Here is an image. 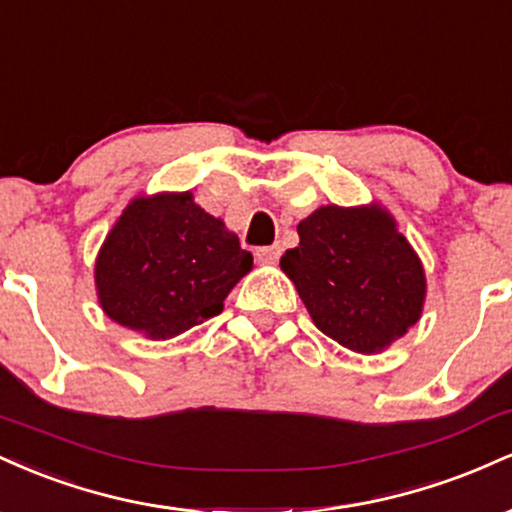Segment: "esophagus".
<instances>
[{
    "label": "esophagus",
    "mask_w": 512,
    "mask_h": 512,
    "mask_svg": "<svg viewBox=\"0 0 512 512\" xmlns=\"http://www.w3.org/2000/svg\"><path fill=\"white\" fill-rule=\"evenodd\" d=\"M281 257V245H269V248L257 250V260L262 264H276Z\"/></svg>",
    "instance_id": "1"
}]
</instances>
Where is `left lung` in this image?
Segmentation results:
<instances>
[{
    "label": "left lung",
    "mask_w": 512,
    "mask_h": 512,
    "mask_svg": "<svg viewBox=\"0 0 512 512\" xmlns=\"http://www.w3.org/2000/svg\"><path fill=\"white\" fill-rule=\"evenodd\" d=\"M298 248L281 269L315 327L356 354H380L421 320L426 272L378 202L315 209L298 223Z\"/></svg>",
    "instance_id": "8db88e82"
}]
</instances>
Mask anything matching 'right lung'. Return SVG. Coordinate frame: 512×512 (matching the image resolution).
<instances>
[{"label": "right lung", "instance_id": "obj_1", "mask_svg": "<svg viewBox=\"0 0 512 512\" xmlns=\"http://www.w3.org/2000/svg\"><path fill=\"white\" fill-rule=\"evenodd\" d=\"M252 255L192 192L137 195L96 257V293L117 325L154 342L219 315Z\"/></svg>", "mask_w": 512, "mask_h": 512}]
</instances>
